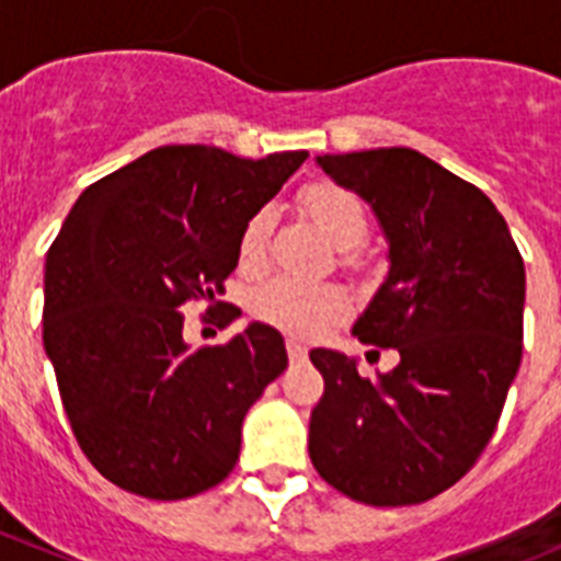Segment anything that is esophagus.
Here are the masks:
<instances>
[{"instance_id": "esophagus-1", "label": "esophagus", "mask_w": 561, "mask_h": 561, "mask_svg": "<svg viewBox=\"0 0 561 561\" xmlns=\"http://www.w3.org/2000/svg\"><path fill=\"white\" fill-rule=\"evenodd\" d=\"M286 354H289L291 362H300V359H306L309 348H306L304 342L297 340V336H289V340H286Z\"/></svg>"}]
</instances>
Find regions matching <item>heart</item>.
<instances>
[{"label":"heart","mask_w":561,"mask_h":561,"mask_svg":"<svg viewBox=\"0 0 561 561\" xmlns=\"http://www.w3.org/2000/svg\"><path fill=\"white\" fill-rule=\"evenodd\" d=\"M306 216L320 227L336 250H345V261L356 264L354 247L368 236V205L356 191L336 182H311L300 193ZM272 213L261 207L244 221L238 236V266L241 272L264 270L270 244ZM351 311L348 291L334 284H306L295 277H272L252 295V314L264 323L295 336H317Z\"/></svg>","instance_id":"1"}]
</instances>
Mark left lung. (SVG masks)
Instances as JSON below:
<instances>
[{"mask_svg": "<svg viewBox=\"0 0 561 561\" xmlns=\"http://www.w3.org/2000/svg\"><path fill=\"white\" fill-rule=\"evenodd\" d=\"M317 165L368 202L388 238L390 272L354 336L401 362L368 379L356 359L311 351L325 379L311 463L359 503H424L472 469L497 427L523 359V255L480 187L413 148Z\"/></svg>", "mask_w": 561, "mask_h": 561, "instance_id": "left-lung-1", "label": "left lung"}]
</instances>
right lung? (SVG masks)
<instances>
[{
  "label": "right lung",
  "mask_w": 561,
  "mask_h": 561,
  "mask_svg": "<svg viewBox=\"0 0 561 561\" xmlns=\"http://www.w3.org/2000/svg\"><path fill=\"white\" fill-rule=\"evenodd\" d=\"M306 157L153 148L64 219L44 264V351L83 455L114 485L185 500L232 472L247 410L289 362L284 336L250 323L193 351L180 309L225 295L241 227Z\"/></svg>",
  "instance_id": "right-lung-1"
}]
</instances>
